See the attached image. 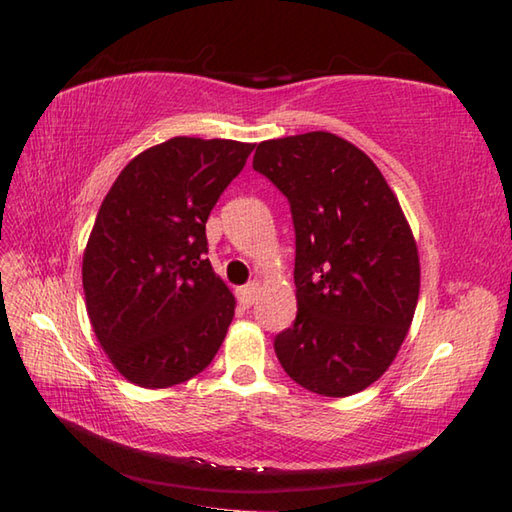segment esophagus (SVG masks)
Listing matches in <instances>:
<instances>
[{
	"mask_svg": "<svg viewBox=\"0 0 512 512\" xmlns=\"http://www.w3.org/2000/svg\"><path fill=\"white\" fill-rule=\"evenodd\" d=\"M257 292H259V284H257V281H253V284H246L242 288H237V299H239V303H242V306L250 308L255 303Z\"/></svg>",
	"mask_w": 512,
	"mask_h": 512,
	"instance_id": "1",
	"label": "esophagus"
}]
</instances>
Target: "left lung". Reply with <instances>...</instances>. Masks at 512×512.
<instances>
[{
  "label": "left lung",
  "mask_w": 512,
  "mask_h": 512,
  "mask_svg": "<svg viewBox=\"0 0 512 512\" xmlns=\"http://www.w3.org/2000/svg\"><path fill=\"white\" fill-rule=\"evenodd\" d=\"M253 169L286 195L295 224L297 319L275 336L284 372L330 398L387 372L416 312V239L383 173L328 132L264 140Z\"/></svg>",
  "instance_id": "left-lung-1"
}]
</instances>
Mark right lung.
I'll return each instance as SVG.
<instances>
[{
  "label": "right lung",
  "mask_w": 512,
  "mask_h": 512,
  "mask_svg": "<svg viewBox=\"0 0 512 512\" xmlns=\"http://www.w3.org/2000/svg\"><path fill=\"white\" fill-rule=\"evenodd\" d=\"M255 145L178 136L138 154L83 255L96 339L129 383L162 389L211 365L235 297L206 259V220Z\"/></svg>",
  "instance_id": "right-lung-1"
}]
</instances>
